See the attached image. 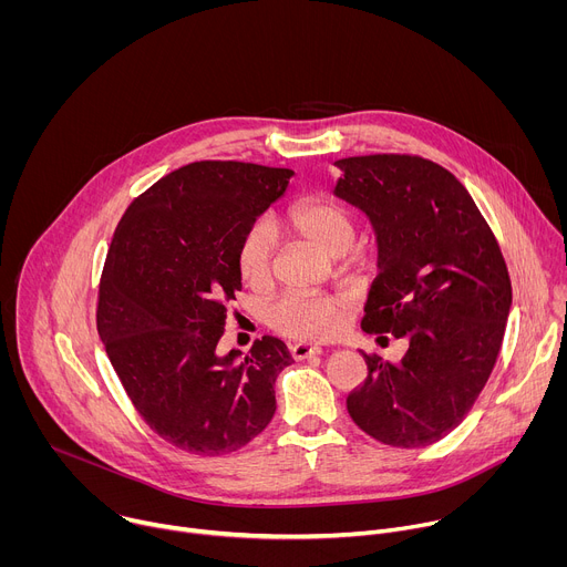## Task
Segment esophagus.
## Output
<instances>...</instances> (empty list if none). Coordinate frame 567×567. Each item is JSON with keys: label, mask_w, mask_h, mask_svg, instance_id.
Listing matches in <instances>:
<instances>
[{"label": "esophagus", "mask_w": 567, "mask_h": 567, "mask_svg": "<svg viewBox=\"0 0 567 567\" xmlns=\"http://www.w3.org/2000/svg\"><path fill=\"white\" fill-rule=\"evenodd\" d=\"M320 352H322V348L311 346V343H296V346H291V357H293V359H298V361L309 359V357L320 354Z\"/></svg>", "instance_id": "esophagus-1"}]
</instances>
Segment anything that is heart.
I'll use <instances>...</instances> for the list:
<instances>
[{
    "label": "heart",
    "mask_w": 567,
    "mask_h": 567,
    "mask_svg": "<svg viewBox=\"0 0 567 567\" xmlns=\"http://www.w3.org/2000/svg\"><path fill=\"white\" fill-rule=\"evenodd\" d=\"M285 221L298 237L311 241L330 258L346 256L357 237L354 213L330 197H309L293 204L287 210ZM276 254L278 245L274 228L267 221L251 224L237 247L239 276L256 289L267 287L274 278ZM346 311L348 300L343 296L291 291L269 307V322L280 334L318 341L332 337L343 326Z\"/></svg>",
    "instance_id": "heart-1"
}]
</instances>
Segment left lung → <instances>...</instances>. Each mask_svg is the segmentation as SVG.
I'll use <instances>...</instances> for the list:
<instances>
[{
	"label": "left lung",
	"instance_id": "8db88e82",
	"mask_svg": "<svg viewBox=\"0 0 567 567\" xmlns=\"http://www.w3.org/2000/svg\"><path fill=\"white\" fill-rule=\"evenodd\" d=\"M334 166V197L377 235L361 328L409 343L399 363L363 354L368 379L348 413L383 444L429 446L466 417L496 365L512 309L507 265L468 190L433 161L370 154Z\"/></svg>",
	"mask_w": 567,
	"mask_h": 567
}]
</instances>
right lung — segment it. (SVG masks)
<instances>
[{
	"label": "right lung",
	"instance_id": "right-lung-1",
	"mask_svg": "<svg viewBox=\"0 0 567 567\" xmlns=\"http://www.w3.org/2000/svg\"><path fill=\"white\" fill-rule=\"evenodd\" d=\"M293 171L197 161L125 210L107 254L99 334L147 426L197 455L237 451L276 413V379L293 359L262 337L237 361L217 354L226 302L241 289L245 230L287 193Z\"/></svg>",
	"mask_w": 567,
	"mask_h": 567
}]
</instances>
